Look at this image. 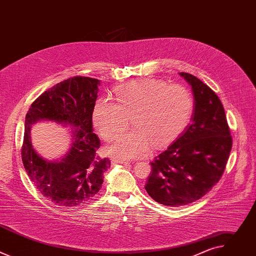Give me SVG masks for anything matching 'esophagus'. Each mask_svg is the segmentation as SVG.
<instances>
[{"label":"esophagus","mask_w":256,"mask_h":256,"mask_svg":"<svg viewBox=\"0 0 256 256\" xmlns=\"http://www.w3.org/2000/svg\"><path fill=\"white\" fill-rule=\"evenodd\" d=\"M112 162L114 164H128V163H130L128 161H124V160L116 159V158H112Z\"/></svg>","instance_id":"34e87169"}]
</instances>
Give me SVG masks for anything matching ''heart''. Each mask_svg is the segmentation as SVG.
Returning a JSON list of instances; mask_svg holds the SVG:
<instances>
[{"label":"heart","mask_w":256,"mask_h":256,"mask_svg":"<svg viewBox=\"0 0 256 256\" xmlns=\"http://www.w3.org/2000/svg\"><path fill=\"white\" fill-rule=\"evenodd\" d=\"M114 100L99 97L92 108V120L102 138L112 140L124 132L130 118L134 128L120 136L109 149L116 157L130 159L147 154L174 140L190 122L194 109L190 92L178 84L144 78L116 89Z\"/></svg>","instance_id":"heart-1"}]
</instances>
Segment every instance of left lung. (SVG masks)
<instances>
[{"instance_id": "left-lung-1", "label": "left lung", "mask_w": 256, "mask_h": 256, "mask_svg": "<svg viewBox=\"0 0 256 256\" xmlns=\"http://www.w3.org/2000/svg\"><path fill=\"white\" fill-rule=\"evenodd\" d=\"M179 74L194 92L192 122L151 162L144 186L154 200L168 206H186L206 194L221 179L232 149L221 100L194 75Z\"/></svg>"}]
</instances>
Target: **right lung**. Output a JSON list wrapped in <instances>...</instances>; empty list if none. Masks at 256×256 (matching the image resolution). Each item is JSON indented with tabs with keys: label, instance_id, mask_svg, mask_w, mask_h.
Listing matches in <instances>:
<instances>
[{
	"label": "right lung",
	"instance_id": "add662e5",
	"mask_svg": "<svg viewBox=\"0 0 256 256\" xmlns=\"http://www.w3.org/2000/svg\"><path fill=\"white\" fill-rule=\"evenodd\" d=\"M100 80L77 76L58 83L31 104L25 118L21 156L27 175L42 196L60 206H79L92 200L103 184L110 160L98 155L99 138L92 132V108ZM46 119L72 125L73 142L60 161L40 158L32 147L30 124Z\"/></svg>",
	"mask_w": 256,
	"mask_h": 256
}]
</instances>
